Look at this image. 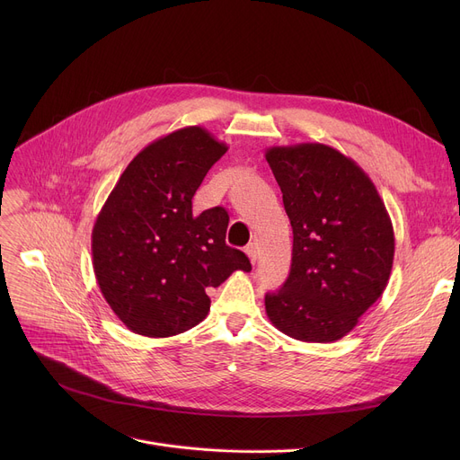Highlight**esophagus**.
Instances as JSON below:
<instances>
[{"label": "esophagus", "mask_w": 460, "mask_h": 460, "mask_svg": "<svg viewBox=\"0 0 460 460\" xmlns=\"http://www.w3.org/2000/svg\"><path fill=\"white\" fill-rule=\"evenodd\" d=\"M246 255L250 257V261H252V262H255V261H257L259 252H257V244H255V243H250V244L246 246Z\"/></svg>", "instance_id": "obj_1"}]
</instances>
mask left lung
Listing matches in <instances>:
<instances>
[{"label":"left lung","instance_id":"1","mask_svg":"<svg viewBox=\"0 0 460 460\" xmlns=\"http://www.w3.org/2000/svg\"><path fill=\"white\" fill-rule=\"evenodd\" d=\"M293 226L291 274L264 296L270 323L305 343H333L382 296L395 236L367 173L323 143L267 149Z\"/></svg>","mask_w":460,"mask_h":460}]
</instances>
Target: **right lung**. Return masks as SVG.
<instances>
[{"mask_svg": "<svg viewBox=\"0 0 460 460\" xmlns=\"http://www.w3.org/2000/svg\"><path fill=\"white\" fill-rule=\"evenodd\" d=\"M226 151L201 127L167 134L134 156L96 216V283L134 333L169 337L193 328L210 309L207 288L252 270L250 259L226 244V208L191 214L193 193Z\"/></svg>", "mask_w": 460, "mask_h": 460, "instance_id": "obj_1", "label": "right lung"}]
</instances>
